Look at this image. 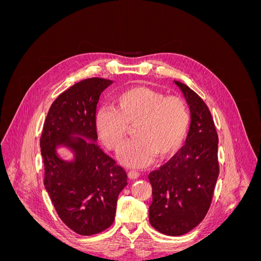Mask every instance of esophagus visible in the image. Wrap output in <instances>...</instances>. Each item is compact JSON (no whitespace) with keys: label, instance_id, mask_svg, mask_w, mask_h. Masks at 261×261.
<instances>
[{"label":"esophagus","instance_id":"1","mask_svg":"<svg viewBox=\"0 0 261 261\" xmlns=\"http://www.w3.org/2000/svg\"><path fill=\"white\" fill-rule=\"evenodd\" d=\"M139 173L137 172V171H129L128 172V177L130 178V179H136V178H138L139 177Z\"/></svg>","mask_w":261,"mask_h":261}]
</instances>
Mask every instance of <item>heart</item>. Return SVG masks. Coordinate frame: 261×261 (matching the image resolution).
I'll list each match as a JSON object with an SVG mask.
<instances>
[{
	"mask_svg": "<svg viewBox=\"0 0 261 261\" xmlns=\"http://www.w3.org/2000/svg\"><path fill=\"white\" fill-rule=\"evenodd\" d=\"M113 106L98 110L96 128L107 148L118 151L128 135V126L135 125L136 138L122 149V163L144 168L152 162L155 154L165 158L183 144L191 115L181 98L164 96L147 87H135L115 96Z\"/></svg>",
	"mask_w": 261,
	"mask_h": 261,
	"instance_id": "b5f03b06",
	"label": "heart"
}]
</instances>
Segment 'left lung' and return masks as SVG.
I'll return each mask as SVG.
<instances>
[{"mask_svg": "<svg viewBox=\"0 0 261 261\" xmlns=\"http://www.w3.org/2000/svg\"><path fill=\"white\" fill-rule=\"evenodd\" d=\"M175 84L191 109V127L185 146L148 176L152 185L150 224L170 236L186 234L201 222L219 176V139L210 110L188 86Z\"/></svg>", "mask_w": 261, "mask_h": 261, "instance_id": "8db88e82", "label": "left lung"}]
</instances>
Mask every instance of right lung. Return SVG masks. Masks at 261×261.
Masks as SVG:
<instances>
[{
  "instance_id": "obj_1",
  "label": "right lung",
  "mask_w": 261,
  "mask_h": 261,
  "mask_svg": "<svg viewBox=\"0 0 261 261\" xmlns=\"http://www.w3.org/2000/svg\"><path fill=\"white\" fill-rule=\"evenodd\" d=\"M112 83L87 78L61 93L49 110L40 138L46 192L60 219L84 236L112 225L118 195L127 185L125 170L94 144L97 103ZM59 145L73 150V162L60 159Z\"/></svg>"
}]
</instances>
